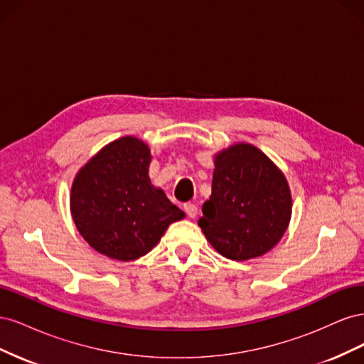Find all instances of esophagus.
Returning <instances> with one entry per match:
<instances>
[{
    "mask_svg": "<svg viewBox=\"0 0 364 364\" xmlns=\"http://www.w3.org/2000/svg\"><path fill=\"white\" fill-rule=\"evenodd\" d=\"M183 209H185V213H186V215L188 217H196L197 215V205H194V203H191V202H188V203H185L183 205Z\"/></svg>",
    "mask_w": 364,
    "mask_h": 364,
    "instance_id": "34e87169",
    "label": "esophagus"
}]
</instances>
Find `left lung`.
<instances>
[{
    "mask_svg": "<svg viewBox=\"0 0 364 364\" xmlns=\"http://www.w3.org/2000/svg\"><path fill=\"white\" fill-rule=\"evenodd\" d=\"M202 213L199 226L220 255L234 261L261 257L289 226L287 179L261 150L235 144L215 156L213 194Z\"/></svg>",
    "mask_w": 364,
    "mask_h": 364,
    "instance_id": "1",
    "label": "left lung"
}]
</instances>
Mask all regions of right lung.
<instances>
[{"label":"right lung","mask_w":364,"mask_h":364,"mask_svg":"<svg viewBox=\"0 0 364 364\" xmlns=\"http://www.w3.org/2000/svg\"><path fill=\"white\" fill-rule=\"evenodd\" d=\"M150 150L124 136L102 149L75 176L71 214L87 245L103 255L130 261L146 255L170 223L183 218L149 178Z\"/></svg>","instance_id":"1"}]
</instances>
